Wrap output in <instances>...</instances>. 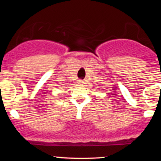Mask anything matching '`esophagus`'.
I'll list each match as a JSON object with an SVG mask.
<instances>
[{
  "mask_svg": "<svg viewBox=\"0 0 161 161\" xmlns=\"http://www.w3.org/2000/svg\"><path fill=\"white\" fill-rule=\"evenodd\" d=\"M83 81L82 80H79V84H83Z\"/></svg>",
  "mask_w": 161,
  "mask_h": 161,
  "instance_id": "34e87169",
  "label": "esophagus"
}]
</instances>
